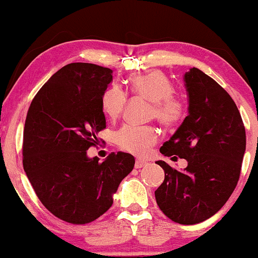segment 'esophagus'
<instances>
[{"label":"esophagus","instance_id":"1","mask_svg":"<svg viewBox=\"0 0 258 258\" xmlns=\"http://www.w3.org/2000/svg\"><path fill=\"white\" fill-rule=\"evenodd\" d=\"M146 165H148V162L143 161V160H136V162H135V168L136 169H141V168L146 167Z\"/></svg>","mask_w":258,"mask_h":258}]
</instances>
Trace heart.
<instances>
[{
  "instance_id": "1",
  "label": "heart",
  "mask_w": 258,
  "mask_h": 258,
  "mask_svg": "<svg viewBox=\"0 0 258 258\" xmlns=\"http://www.w3.org/2000/svg\"><path fill=\"white\" fill-rule=\"evenodd\" d=\"M133 94L146 98L154 103L153 115L164 125H172L181 118L182 104L172 98L174 88L167 76L160 72H151L133 77L130 81ZM126 104L124 90L117 84L109 87L102 96V109L110 118L122 114ZM157 132L153 126H137L126 124L116 133L115 139L118 147L128 153L146 155L157 142Z\"/></svg>"
}]
</instances>
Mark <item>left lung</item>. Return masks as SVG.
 <instances>
[{
  "mask_svg": "<svg viewBox=\"0 0 258 258\" xmlns=\"http://www.w3.org/2000/svg\"><path fill=\"white\" fill-rule=\"evenodd\" d=\"M188 116L160 151L188 162L183 170L156 161L164 181L157 206L176 223L197 224L214 216L237 184L245 153V129L235 102L216 81L197 68L183 75Z\"/></svg>",
  "mask_w": 258,
  "mask_h": 258,
  "instance_id": "8db88e82",
  "label": "left lung"
}]
</instances>
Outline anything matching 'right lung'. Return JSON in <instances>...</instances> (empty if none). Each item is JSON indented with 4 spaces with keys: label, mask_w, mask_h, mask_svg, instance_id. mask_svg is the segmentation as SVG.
<instances>
[{
    "label": "right lung",
    "mask_w": 258,
    "mask_h": 258,
    "mask_svg": "<svg viewBox=\"0 0 258 258\" xmlns=\"http://www.w3.org/2000/svg\"><path fill=\"white\" fill-rule=\"evenodd\" d=\"M111 82V69L70 63L38 90L28 110L24 171L42 204L69 223L86 224L103 215L135 164L133 155L122 151L102 163L87 155L105 128L102 96Z\"/></svg>",
    "instance_id": "right-lung-1"
}]
</instances>
